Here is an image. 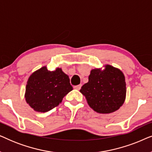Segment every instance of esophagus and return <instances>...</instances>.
<instances>
[{
	"label": "esophagus",
	"instance_id": "34e87169",
	"mask_svg": "<svg viewBox=\"0 0 152 152\" xmlns=\"http://www.w3.org/2000/svg\"><path fill=\"white\" fill-rule=\"evenodd\" d=\"M81 87H82V84H80V85H77V86H75L74 88L76 89V90H80Z\"/></svg>",
	"mask_w": 152,
	"mask_h": 152
}]
</instances>
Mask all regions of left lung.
<instances>
[{"instance_id":"left-lung-1","label":"left lung","mask_w":152,"mask_h":152,"mask_svg":"<svg viewBox=\"0 0 152 152\" xmlns=\"http://www.w3.org/2000/svg\"><path fill=\"white\" fill-rule=\"evenodd\" d=\"M91 70L88 82L80 92L91 109L99 113H111L123 104L126 98L125 77L121 70L110 65Z\"/></svg>"}]
</instances>
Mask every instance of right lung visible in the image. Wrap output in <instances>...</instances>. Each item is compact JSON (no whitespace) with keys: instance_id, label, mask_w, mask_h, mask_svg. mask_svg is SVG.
Masks as SVG:
<instances>
[{"instance_id":"1","label":"right lung","mask_w":152,"mask_h":152,"mask_svg":"<svg viewBox=\"0 0 152 152\" xmlns=\"http://www.w3.org/2000/svg\"><path fill=\"white\" fill-rule=\"evenodd\" d=\"M72 90L69 77L61 68L50 71L43 66L28 78L25 98L34 111L44 113L59 105Z\"/></svg>"}]
</instances>
